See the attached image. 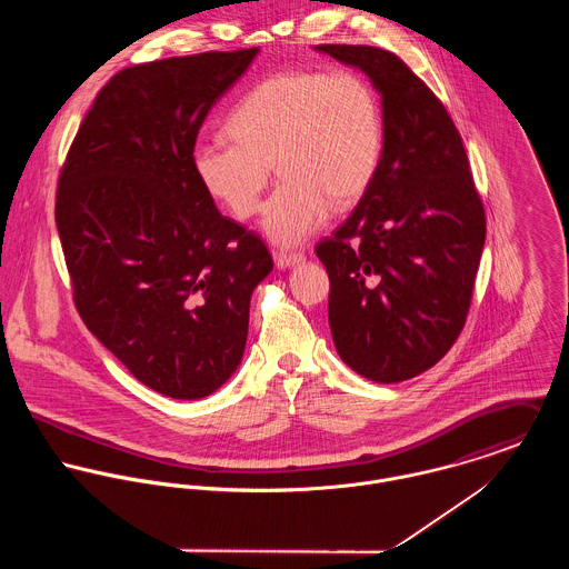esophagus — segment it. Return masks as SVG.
<instances>
[{
  "instance_id": "34e87169",
  "label": "esophagus",
  "mask_w": 569,
  "mask_h": 569,
  "mask_svg": "<svg viewBox=\"0 0 569 569\" xmlns=\"http://www.w3.org/2000/svg\"><path fill=\"white\" fill-rule=\"evenodd\" d=\"M273 260H276V264L280 267V269H287V267H296V264H300L302 260H305V253H300V251H273Z\"/></svg>"
}]
</instances>
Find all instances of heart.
<instances>
[{
	"label": "heart",
	"instance_id": "heart-1",
	"mask_svg": "<svg viewBox=\"0 0 569 569\" xmlns=\"http://www.w3.org/2000/svg\"><path fill=\"white\" fill-rule=\"evenodd\" d=\"M234 140L197 142L192 168L234 217L260 210L276 163L280 186L264 206V232L305 241L330 206H355L383 156V109L372 82L355 72H278L258 82L228 118Z\"/></svg>",
	"mask_w": 569,
	"mask_h": 569
}]
</instances>
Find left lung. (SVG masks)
<instances>
[{"instance_id": "8db88e82", "label": "left lung", "mask_w": 569, "mask_h": 569, "mask_svg": "<svg viewBox=\"0 0 569 569\" xmlns=\"http://www.w3.org/2000/svg\"><path fill=\"white\" fill-rule=\"evenodd\" d=\"M363 70L383 102V156L352 214L316 247L330 280L339 357L377 383L436 366L462 332L487 241V214L462 138L390 50L318 46Z\"/></svg>"}]
</instances>
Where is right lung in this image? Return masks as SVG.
Returning a JSON list of instances; mask_svg holds the SVG:
<instances>
[{
	"label": "right lung",
	"mask_w": 569,
	"mask_h": 569,
	"mask_svg": "<svg viewBox=\"0 0 569 569\" xmlns=\"http://www.w3.org/2000/svg\"><path fill=\"white\" fill-rule=\"evenodd\" d=\"M258 48L124 68L98 91L61 166L54 219L84 326L170 399H203L239 368L249 298L273 269L192 168L212 104Z\"/></svg>",
	"instance_id": "add662e5"
}]
</instances>
